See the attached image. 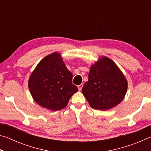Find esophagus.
Instances as JSON below:
<instances>
[{"label":"esophagus","instance_id":"34e87169","mask_svg":"<svg viewBox=\"0 0 151 151\" xmlns=\"http://www.w3.org/2000/svg\"><path fill=\"white\" fill-rule=\"evenodd\" d=\"M83 84H81V85H79L78 86V91H81L82 90V88H83Z\"/></svg>","mask_w":151,"mask_h":151}]
</instances>
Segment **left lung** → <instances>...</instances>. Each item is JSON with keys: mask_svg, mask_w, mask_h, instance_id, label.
Instances as JSON below:
<instances>
[{"mask_svg": "<svg viewBox=\"0 0 151 151\" xmlns=\"http://www.w3.org/2000/svg\"><path fill=\"white\" fill-rule=\"evenodd\" d=\"M127 91L123 74L113 61L103 57L91 67L82 93L92 108L106 111L121 103Z\"/></svg>", "mask_w": 151, "mask_h": 151, "instance_id": "8db88e82", "label": "left lung"}]
</instances>
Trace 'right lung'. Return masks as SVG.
Here are the masks:
<instances>
[{
    "instance_id": "add662e5",
    "label": "right lung",
    "mask_w": 151,
    "mask_h": 151,
    "mask_svg": "<svg viewBox=\"0 0 151 151\" xmlns=\"http://www.w3.org/2000/svg\"><path fill=\"white\" fill-rule=\"evenodd\" d=\"M72 79L73 74L66 67L60 54L54 52L38 64L30 76L29 88L40 106L58 111L65 108L78 91Z\"/></svg>"
}]
</instances>
